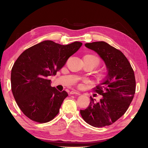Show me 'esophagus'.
Masks as SVG:
<instances>
[{
    "mask_svg": "<svg viewBox=\"0 0 148 148\" xmlns=\"http://www.w3.org/2000/svg\"><path fill=\"white\" fill-rule=\"evenodd\" d=\"M70 95H80V94L79 92H78L77 91L73 90V91H70Z\"/></svg>",
    "mask_w": 148,
    "mask_h": 148,
    "instance_id": "esophagus-1",
    "label": "esophagus"
}]
</instances>
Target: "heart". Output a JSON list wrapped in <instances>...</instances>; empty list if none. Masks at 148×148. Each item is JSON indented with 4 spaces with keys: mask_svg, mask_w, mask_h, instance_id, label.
<instances>
[{
    "mask_svg": "<svg viewBox=\"0 0 148 148\" xmlns=\"http://www.w3.org/2000/svg\"><path fill=\"white\" fill-rule=\"evenodd\" d=\"M85 57L92 60V61L95 62V63L96 64V66H97L98 64H99V63H100L99 58H98L97 57H96V56H95V55H91V54L86 55V56H85ZM107 73H101L97 75V78L98 79H99V80H102L103 79H105L107 77Z\"/></svg>",
    "mask_w": 148,
    "mask_h": 148,
    "instance_id": "heart-1",
    "label": "heart"
}]
</instances>
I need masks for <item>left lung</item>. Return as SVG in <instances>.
<instances>
[{
	"instance_id": "8db88e82",
	"label": "left lung",
	"mask_w": 148,
	"mask_h": 148,
	"mask_svg": "<svg viewBox=\"0 0 148 148\" xmlns=\"http://www.w3.org/2000/svg\"><path fill=\"white\" fill-rule=\"evenodd\" d=\"M85 45L99 55L106 64L108 74L102 83L93 88L102 97L96 102L91 96L89 106L80 110V114L92 126H107L123 115L133 100L136 88L134 72L123 53L108 43L97 41Z\"/></svg>"
}]
</instances>
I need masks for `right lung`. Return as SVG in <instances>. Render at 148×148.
Segmentation results:
<instances>
[{"label": "right lung", "instance_id": "add662e5", "mask_svg": "<svg viewBox=\"0 0 148 148\" xmlns=\"http://www.w3.org/2000/svg\"><path fill=\"white\" fill-rule=\"evenodd\" d=\"M82 43L75 41L61 45L44 41L24 51L14 62L11 85L14 99L21 110L31 120L45 123L59 113L68 95L51 86L49 76L55 75Z\"/></svg>", "mask_w": 148, "mask_h": 148}]
</instances>
